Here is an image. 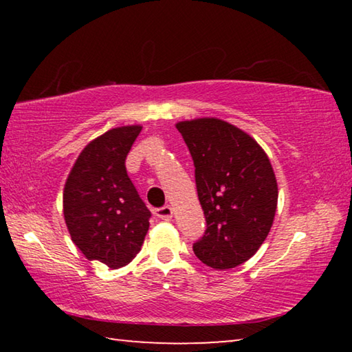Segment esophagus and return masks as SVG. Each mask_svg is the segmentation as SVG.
I'll return each instance as SVG.
<instances>
[{
  "mask_svg": "<svg viewBox=\"0 0 352 352\" xmlns=\"http://www.w3.org/2000/svg\"><path fill=\"white\" fill-rule=\"evenodd\" d=\"M172 208L169 205H166L163 208H158V210H155V216L162 220H170L172 219Z\"/></svg>",
  "mask_w": 352,
  "mask_h": 352,
  "instance_id": "34e87169",
  "label": "esophagus"
}]
</instances>
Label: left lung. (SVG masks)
Returning a JSON list of instances; mask_svg holds the SVG:
<instances>
[{
	"label": "left lung",
	"instance_id": "1",
	"mask_svg": "<svg viewBox=\"0 0 352 352\" xmlns=\"http://www.w3.org/2000/svg\"><path fill=\"white\" fill-rule=\"evenodd\" d=\"M195 166L206 231L194 253L216 270L234 269L269 236L278 205L275 172L256 140L217 118L175 124Z\"/></svg>",
	"mask_w": 352,
	"mask_h": 352
}]
</instances>
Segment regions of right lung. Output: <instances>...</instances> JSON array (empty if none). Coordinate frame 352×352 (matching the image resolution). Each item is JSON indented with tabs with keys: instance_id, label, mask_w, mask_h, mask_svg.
Masks as SVG:
<instances>
[{
	"instance_id": "obj_1",
	"label": "right lung",
	"mask_w": 352,
	"mask_h": 352,
	"mask_svg": "<svg viewBox=\"0 0 352 352\" xmlns=\"http://www.w3.org/2000/svg\"><path fill=\"white\" fill-rule=\"evenodd\" d=\"M141 126L111 129L88 142L63 189V216L71 241L88 261L110 269L127 265L141 250L151 211L126 170Z\"/></svg>"
}]
</instances>
